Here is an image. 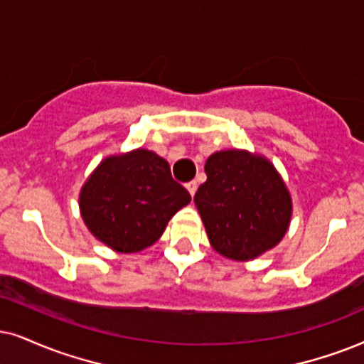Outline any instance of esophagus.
<instances>
[{"mask_svg":"<svg viewBox=\"0 0 364 364\" xmlns=\"http://www.w3.org/2000/svg\"><path fill=\"white\" fill-rule=\"evenodd\" d=\"M196 188H198V183H196V181H190V183H186V190L190 191V195H191V196H195Z\"/></svg>","mask_w":364,"mask_h":364,"instance_id":"obj_1","label":"esophagus"}]
</instances>
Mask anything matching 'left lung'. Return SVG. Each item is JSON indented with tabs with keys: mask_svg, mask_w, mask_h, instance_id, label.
<instances>
[{
	"mask_svg": "<svg viewBox=\"0 0 364 364\" xmlns=\"http://www.w3.org/2000/svg\"><path fill=\"white\" fill-rule=\"evenodd\" d=\"M205 173L195 203L218 254L250 260L282 240L291 195L269 161L247 151H220L206 161Z\"/></svg>",
	"mask_w": 364,
	"mask_h": 364,
	"instance_id": "1",
	"label": "left lung"
}]
</instances>
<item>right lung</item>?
I'll list each match as a JSON object with an SVG mask.
<instances>
[{"label": "right lung", "instance_id": "obj_1", "mask_svg": "<svg viewBox=\"0 0 364 364\" xmlns=\"http://www.w3.org/2000/svg\"><path fill=\"white\" fill-rule=\"evenodd\" d=\"M190 201L186 188L173 179L168 161L146 149L104 159L80 191L85 225L121 254L153 245Z\"/></svg>", "mask_w": 364, "mask_h": 364}]
</instances>
